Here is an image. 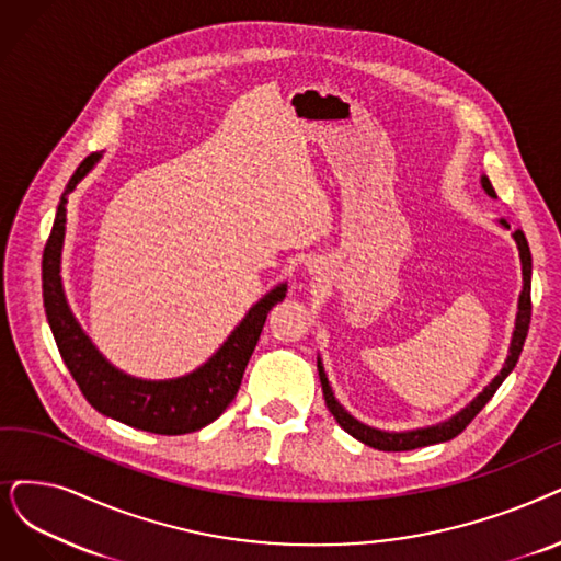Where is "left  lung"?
Listing matches in <instances>:
<instances>
[{
    "instance_id": "1",
    "label": "left lung",
    "mask_w": 561,
    "mask_h": 561,
    "mask_svg": "<svg viewBox=\"0 0 561 561\" xmlns=\"http://www.w3.org/2000/svg\"><path fill=\"white\" fill-rule=\"evenodd\" d=\"M483 188L488 195L495 197V188H492L490 179L483 176ZM502 226L508 228V222L502 220ZM515 243H518V251H520V262H523V295H520V304H518V320H515V331H513V341H511V350H508V358L502 368V373L492 379V382L483 389V393H479L469 405L456 414L454 419L444 421L439 425H433V428H421V431H410V433H382V431H375L370 425L358 423L354 416H350L343 408L341 402L333 398L331 387H329V379L324 375V368L318 358V370H320V382H322V393H324V402L329 412L333 414V419L339 421L341 428L345 433H350L352 437H356L358 442H364L377 451H412V449H421V446H431V444H439V442H449L454 437H458L469 423L474 421V416L485 408V402L495 396V391L500 389V385L506 379V375L515 368L518 364V356L523 352L525 339H527V331H529V320H531V253H529V243L523 234V230H515L513 232Z\"/></svg>"
}]
</instances>
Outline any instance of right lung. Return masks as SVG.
Listing matches in <instances>:
<instances>
[{
    "label": "right lung",
    "mask_w": 561,
    "mask_h": 561,
    "mask_svg": "<svg viewBox=\"0 0 561 561\" xmlns=\"http://www.w3.org/2000/svg\"><path fill=\"white\" fill-rule=\"evenodd\" d=\"M99 159V151L89 153L73 172L71 182L66 184L53 232L43 249V306H46L57 350L89 405L101 414L156 435H186L199 431L216 421L234 400L268 310L285 299L287 285L272 289L255 304L209 362L186 377L170 379V382H145V379H133L112 368L78 327L59 278L66 203H69L66 197Z\"/></svg>",
    "instance_id": "add662e5"
}]
</instances>
